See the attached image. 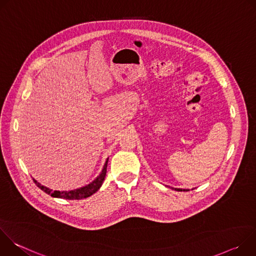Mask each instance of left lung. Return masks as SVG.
<instances>
[{
  "label": "left lung",
  "mask_w": 256,
  "mask_h": 256,
  "mask_svg": "<svg viewBox=\"0 0 256 256\" xmlns=\"http://www.w3.org/2000/svg\"><path fill=\"white\" fill-rule=\"evenodd\" d=\"M169 188H170V186H169ZM171 188L174 190H176V192H182V190H184V192H188V190H184H184H182V188Z\"/></svg>",
  "instance_id": "left-lung-1"
}]
</instances>
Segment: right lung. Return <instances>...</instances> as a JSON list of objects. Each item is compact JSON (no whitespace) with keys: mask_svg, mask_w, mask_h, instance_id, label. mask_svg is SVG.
Segmentation results:
<instances>
[{"mask_svg":"<svg viewBox=\"0 0 256 256\" xmlns=\"http://www.w3.org/2000/svg\"><path fill=\"white\" fill-rule=\"evenodd\" d=\"M107 163H108V158L105 161V164L103 166L102 171L100 172V174L92 181L90 182L89 184L72 190H52L44 186H42L40 182H38V180H35L33 178L34 184L38 186L42 190H44L46 194H50L52 198H66V200H82V198H86L91 196L92 194H94L96 192H98V190L101 188L103 180L105 178L106 175V168H107Z\"/></svg>","mask_w":256,"mask_h":256,"instance_id":"1","label":"right lung"}]
</instances>
